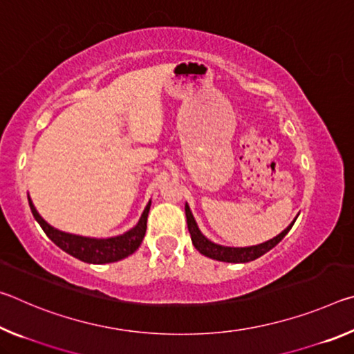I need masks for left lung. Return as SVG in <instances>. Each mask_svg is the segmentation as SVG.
Returning a JSON list of instances; mask_svg holds the SVG:
<instances>
[{
  "instance_id": "1",
  "label": "left lung",
  "mask_w": 354,
  "mask_h": 354,
  "mask_svg": "<svg viewBox=\"0 0 354 354\" xmlns=\"http://www.w3.org/2000/svg\"><path fill=\"white\" fill-rule=\"evenodd\" d=\"M185 217H187V227H189V232L192 237V243H194V247L198 250L201 254L211 257V259H215V261L232 262V263L250 262V261L257 259V257H261L262 254H266L267 251H270L272 248L277 247L281 241H283L284 236L290 231V227L293 226V223H295V220H297V218L293 220L292 223L287 226L283 232H281V234L270 239V241L259 243V245H254V247L234 248V247H223V245L214 243L209 241L207 237L203 236V232L200 231L198 225H196V221L194 218V215H192V211H190L187 203H185Z\"/></svg>"
}]
</instances>
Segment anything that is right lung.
<instances>
[{"label":"right lung","instance_id":"1","mask_svg":"<svg viewBox=\"0 0 354 354\" xmlns=\"http://www.w3.org/2000/svg\"><path fill=\"white\" fill-rule=\"evenodd\" d=\"M28 201L34 218L37 220V223L41 226V230L45 231V234L50 237L59 248L64 250L65 253H68L70 256H73L76 259L87 263L117 262L120 259L128 257L129 254H133L134 251L140 247L143 237H145L147 218L149 206H151V201H148L145 211L142 212L140 220L137 221V225L134 227H131L129 231L124 232V234L107 239H93L68 234V232L56 230V227L48 225L46 221L40 217V214L37 212V209L34 207L29 195Z\"/></svg>","mask_w":354,"mask_h":354}]
</instances>
